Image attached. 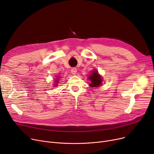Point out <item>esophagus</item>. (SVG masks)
<instances>
[{
	"label": "esophagus",
	"instance_id": "34e87169",
	"mask_svg": "<svg viewBox=\"0 0 154 154\" xmlns=\"http://www.w3.org/2000/svg\"><path fill=\"white\" fill-rule=\"evenodd\" d=\"M77 72V69L76 68H75V67L72 68V69H71V72H72V74H76Z\"/></svg>",
	"mask_w": 154,
	"mask_h": 154
}]
</instances>
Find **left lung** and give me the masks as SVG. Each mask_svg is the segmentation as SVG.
<instances>
[{
    "mask_svg": "<svg viewBox=\"0 0 154 154\" xmlns=\"http://www.w3.org/2000/svg\"><path fill=\"white\" fill-rule=\"evenodd\" d=\"M89 78L90 80H91L90 86L92 87H99V85H100V84H102V78L100 75H99V74H98L97 71L93 72L90 75Z\"/></svg>",
    "mask_w": 154,
    "mask_h": 154,
    "instance_id": "1",
    "label": "left lung"
}]
</instances>
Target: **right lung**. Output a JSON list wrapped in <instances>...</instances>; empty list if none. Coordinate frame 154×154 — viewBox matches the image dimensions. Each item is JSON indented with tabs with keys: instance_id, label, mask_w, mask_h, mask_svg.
I'll return each instance as SVG.
<instances>
[{
	"instance_id": "add662e5",
	"label": "right lung",
	"mask_w": 154,
	"mask_h": 154,
	"mask_svg": "<svg viewBox=\"0 0 154 154\" xmlns=\"http://www.w3.org/2000/svg\"><path fill=\"white\" fill-rule=\"evenodd\" d=\"M58 78H59V77H58ZM57 82H59V81H57ZM56 84H57V83H56Z\"/></svg>"
}]
</instances>
